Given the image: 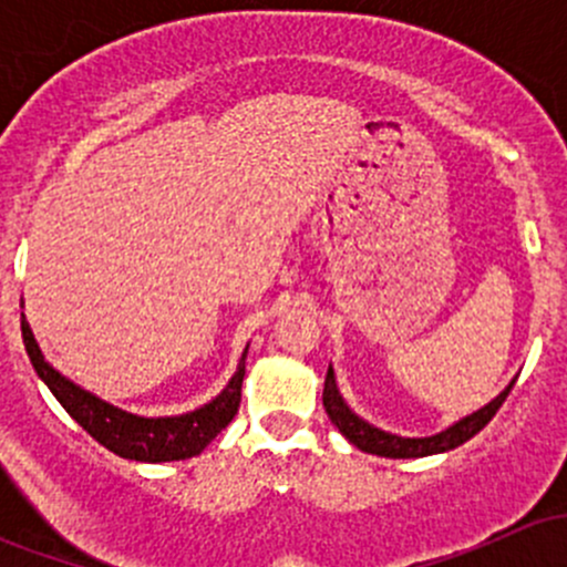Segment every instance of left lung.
Returning a JSON list of instances; mask_svg holds the SVG:
<instances>
[{
    "mask_svg": "<svg viewBox=\"0 0 567 567\" xmlns=\"http://www.w3.org/2000/svg\"><path fill=\"white\" fill-rule=\"evenodd\" d=\"M511 390L513 384L507 386L505 392L496 394L488 405H483V409L474 411V414L463 416L461 422L450 425L447 431L436 433V436L403 439V436H394V433L381 431V427H373L370 422H364L362 416L353 414V411L346 405V400H342L340 390H337L334 370L329 368V373H326V384H323V409L326 414H329V420L334 422V427H340L342 436H346L353 447L362 450V453L381 455V458H425V455L447 453V450L461 447L463 442L477 436V433L494 420V414L499 411V405L505 403V398L511 394Z\"/></svg>",
    "mask_w": 567,
    "mask_h": 567,
    "instance_id": "8db88e82",
    "label": "left lung"
}]
</instances>
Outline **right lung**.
I'll list each match as a JSON object with an SVG mask.
<instances>
[{"mask_svg": "<svg viewBox=\"0 0 567 567\" xmlns=\"http://www.w3.org/2000/svg\"><path fill=\"white\" fill-rule=\"evenodd\" d=\"M21 334H24L27 353H30V362L35 368V373L45 381L51 394L62 403V409L90 433L99 444H104L106 450H112L114 455L128 461H145V463H162V461H183L194 458V455L203 453L210 442L216 439V433L225 431L233 422V416L238 414V403H241V384H244V351L241 364H238L236 375L230 379V384L216 394L210 403H205L203 409L188 411L181 416H136L128 414L123 409H114V405L104 403L101 398L90 394L82 386H76L73 381H68L65 375L56 373L49 362L40 353L35 334H32L30 323L21 316Z\"/></svg>", "mask_w": 567, "mask_h": 567, "instance_id": "right-lung-1", "label": "right lung"}]
</instances>
